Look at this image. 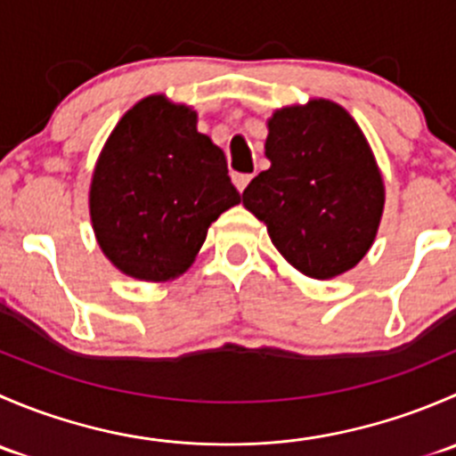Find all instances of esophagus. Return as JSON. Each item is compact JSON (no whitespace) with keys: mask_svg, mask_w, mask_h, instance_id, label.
I'll return each mask as SVG.
<instances>
[{"mask_svg":"<svg viewBox=\"0 0 456 456\" xmlns=\"http://www.w3.org/2000/svg\"><path fill=\"white\" fill-rule=\"evenodd\" d=\"M232 181H233V185H236L238 191H245V187L249 185L251 176H249V174H233Z\"/></svg>","mask_w":456,"mask_h":456,"instance_id":"obj_1","label":"esophagus"}]
</instances>
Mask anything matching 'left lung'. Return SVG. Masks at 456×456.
<instances>
[{
  "label": "left lung",
  "instance_id": "1",
  "mask_svg": "<svg viewBox=\"0 0 456 456\" xmlns=\"http://www.w3.org/2000/svg\"><path fill=\"white\" fill-rule=\"evenodd\" d=\"M266 127L271 167L247 185L242 205L300 273H346L375 242L386 200L364 132L329 99L275 110Z\"/></svg>",
  "mask_w": 456,
  "mask_h": 456
}]
</instances>
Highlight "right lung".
Wrapping results in <instances>:
<instances>
[{
    "label": "right lung",
    "instance_id": "add662e5",
    "mask_svg": "<svg viewBox=\"0 0 456 456\" xmlns=\"http://www.w3.org/2000/svg\"><path fill=\"white\" fill-rule=\"evenodd\" d=\"M196 123L194 108L150 94L123 114L96 159L92 229L130 278L169 282L185 273L209 224L240 202L224 151Z\"/></svg>",
    "mask_w": 456,
    "mask_h": 456
}]
</instances>
